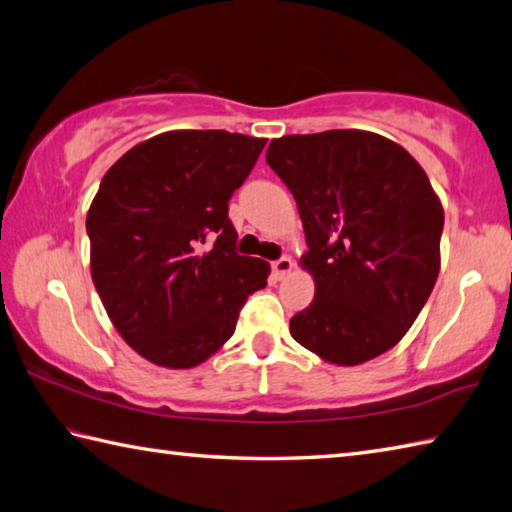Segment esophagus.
Returning a JSON list of instances; mask_svg holds the SVG:
<instances>
[{"label":"esophagus","instance_id":"esophagus-1","mask_svg":"<svg viewBox=\"0 0 512 512\" xmlns=\"http://www.w3.org/2000/svg\"><path fill=\"white\" fill-rule=\"evenodd\" d=\"M275 280H284V277L293 271V259L291 257H280L271 264Z\"/></svg>","mask_w":512,"mask_h":512}]
</instances>
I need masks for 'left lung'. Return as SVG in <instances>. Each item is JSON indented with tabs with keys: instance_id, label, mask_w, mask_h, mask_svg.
<instances>
[{
	"instance_id": "left-lung-1",
	"label": "left lung",
	"mask_w": 512,
	"mask_h": 512,
	"mask_svg": "<svg viewBox=\"0 0 512 512\" xmlns=\"http://www.w3.org/2000/svg\"><path fill=\"white\" fill-rule=\"evenodd\" d=\"M266 163L300 210L315 297L291 336L333 365H362L412 327L441 268L443 208L423 167L362 129L275 138Z\"/></svg>"
}]
</instances>
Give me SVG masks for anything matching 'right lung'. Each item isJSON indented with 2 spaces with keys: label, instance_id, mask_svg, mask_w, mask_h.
<instances>
[{
  "label": "right lung",
  "instance_id": "add662e5",
  "mask_svg": "<svg viewBox=\"0 0 512 512\" xmlns=\"http://www.w3.org/2000/svg\"><path fill=\"white\" fill-rule=\"evenodd\" d=\"M266 138L179 129L138 143L91 201V280L116 331L145 360L190 369L235 333L271 266L237 255L228 201Z\"/></svg>",
  "mask_w": 512,
  "mask_h": 512
}]
</instances>
